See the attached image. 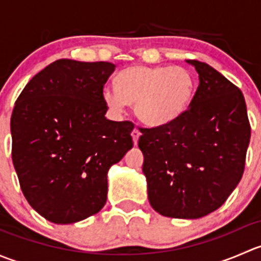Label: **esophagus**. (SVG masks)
<instances>
[{"mask_svg":"<svg viewBox=\"0 0 261 261\" xmlns=\"http://www.w3.org/2000/svg\"><path fill=\"white\" fill-rule=\"evenodd\" d=\"M140 130H139L138 127H135L133 130V133H131V136H133V140H134V144H138V140H139V136H140Z\"/></svg>","mask_w":261,"mask_h":261,"instance_id":"obj_1","label":"esophagus"}]
</instances>
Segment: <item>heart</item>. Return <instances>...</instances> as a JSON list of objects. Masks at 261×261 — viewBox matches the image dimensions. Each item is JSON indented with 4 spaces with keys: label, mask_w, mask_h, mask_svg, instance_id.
<instances>
[{
    "label": "heart",
    "mask_w": 261,
    "mask_h": 261,
    "mask_svg": "<svg viewBox=\"0 0 261 261\" xmlns=\"http://www.w3.org/2000/svg\"><path fill=\"white\" fill-rule=\"evenodd\" d=\"M194 93L196 80L186 68L133 65L118 73L116 89H103L102 99L114 114H122L126 103H134L140 120L162 126L187 112Z\"/></svg>",
    "instance_id": "1"
}]
</instances>
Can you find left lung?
Segmentation results:
<instances>
[{
	"mask_svg": "<svg viewBox=\"0 0 261 261\" xmlns=\"http://www.w3.org/2000/svg\"><path fill=\"white\" fill-rule=\"evenodd\" d=\"M191 106L167 125L140 127L143 173L152 208L165 217L197 220L220 208L243 177L250 123L240 89L198 60Z\"/></svg>",
	"mask_w": 261,
	"mask_h": 261,
	"instance_id": "left-lung-1",
	"label": "left lung"
}]
</instances>
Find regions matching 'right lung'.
Listing matches in <instances>:
<instances>
[{"label": "right lung", "instance_id": "1", "mask_svg": "<svg viewBox=\"0 0 261 261\" xmlns=\"http://www.w3.org/2000/svg\"><path fill=\"white\" fill-rule=\"evenodd\" d=\"M115 68L59 59L15 103L12 163L25 198L50 222L69 225L101 211L110 168L133 147L134 123L105 117L102 92Z\"/></svg>", "mask_w": 261, "mask_h": 261}]
</instances>
